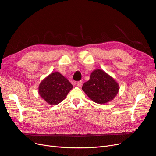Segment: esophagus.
Wrapping results in <instances>:
<instances>
[{"instance_id":"1","label":"esophagus","mask_w":156,"mask_h":156,"mask_svg":"<svg viewBox=\"0 0 156 156\" xmlns=\"http://www.w3.org/2000/svg\"><path fill=\"white\" fill-rule=\"evenodd\" d=\"M82 83H83L82 81H78V82H77L76 85H77L78 87H81V85H82Z\"/></svg>"}]
</instances>
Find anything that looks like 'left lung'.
Listing matches in <instances>:
<instances>
[{
  "mask_svg": "<svg viewBox=\"0 0 156 156\" xmlns=\"http://www.w3.org/2000/svg\"><path fill=\"white\" fill-rule=\"evenodd\" d=\"M82 90L92 101L104 104L112 101L119 90L118 83L102 69H96L90 79L82 87Z\"/></svg>",
  "mask_w": 156,
  "mask_h": 156,
  "instance_id": "obj_1",
  "label": "left lung"
}]
</instances>
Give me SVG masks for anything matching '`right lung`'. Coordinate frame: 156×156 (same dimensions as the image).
Masks as SVG:
<instances>
[{
    "label": "right lung",
    "instance_id": "add662e5",
    "mask_svg": "<svg viewBox=\"0 0 156 156\" xmlns=\"http://www.w3.org/2000/svg\"><path fill=\"white\" fill-rule=\"evenodd\" d=\"M73 86L59 72H54L41 81L38 94L47 103L55 105L62 102Z\"/></svg>",
    "mask_w": 156,
    "mask_h": 156
}]
</instances>
